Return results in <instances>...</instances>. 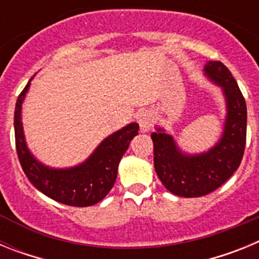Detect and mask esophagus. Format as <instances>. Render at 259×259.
<instances>
[{"instance_id": "1", "label": "esophagus", "mask_w": 259, "mask_h": 259, "mask_svg": "<svg viewBox=\"0 0 259 259\" xmlns=\"http://www.w3.org/2000/svg\"><path fill=\"white\" fill-rule=\"evenodd\" d=\"M139 124H140L141 132H148L153 125V115L149 111H143L139 115Z\"/></svg>"}]
</instances>
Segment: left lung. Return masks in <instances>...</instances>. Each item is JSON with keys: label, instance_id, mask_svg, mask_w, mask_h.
Returning a JSON list of instances; mask_svg holds the SVG:
<instances>
[{"label": "left lung", "instance_id": "1", "mask_svg": "<svg viewBox=\"0 0 259 259\" xmlns=\"http://www.w3.org/2000/svg\"><path fill=\"white\" fill-rule=\"evenodd\" d=\"M207 79L222 88L226 120L218 143L197 154L183 152L170 134L155 127L154 168L167 191L180 197H201L227 182L241 163L246 141V104L236 80L219 61L203 67Z\"/></svg>", "mask_w": 259, "mask_h": 259}]
</instances>
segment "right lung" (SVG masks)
I'll use <instances>...</instances> for the list:
<instances>
[{"mask_svg":"<svg viewBox=\"0 0 259 259\" xmlns=\"http://www.w3.org/2000/svg\"><path fill=\"white\" fill-rule=\"evenodd\" d=\"M24 87L15 105L14 130L15 145L22 168L36 189L57 202L68 206H92L106 197L111 191L119 162L128 149L131 140L139 134V124L130 123L119 131L109 135L85 161L67 168H53L41 163L28 149L23 131L22 104L28 92L31 80Z\"/></svg>","mask_w":259,"mask_h":259,"instance_id":"add662e5","label":"right lung"}]
</instances>
